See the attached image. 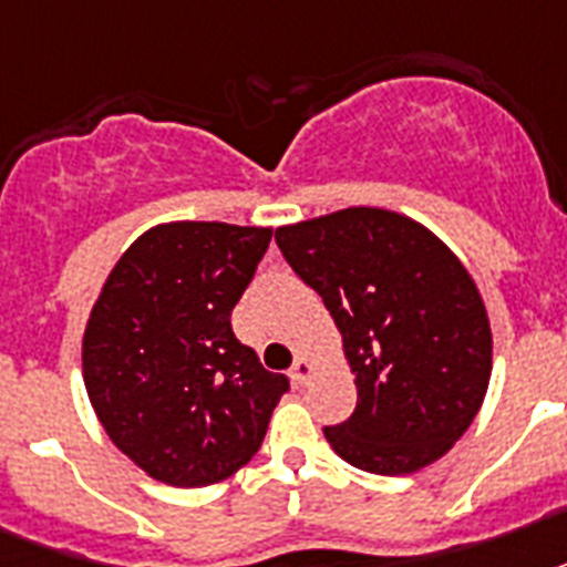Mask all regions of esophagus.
Returning a JSON list of instances; mask_svg holds the SVG:
<instances>
[{"mask_svg": "<svg viewBox=\"0 0 567 567\" xmlns=\"http://www.w3.org/2000/svg\"><path fill=\"white\" fill-rule=\"evenodd\" d=\"M311 372H315V363L308 361V358H297L291 367V381L297 388H306L308 381H311Z\"/></svg>", "mask_w": 567, "mask_h": 567, "instance_id": "34e87169", "label": "esophagus"}]
</instances>
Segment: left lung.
I'll return each instance as SVG.
<instances>
[{"instance_id":"8db88e82","label":"left lung","mask_w":567,"mask_h":567,"mask_svg":"<svg viewBox=\"0 0 567 567\" xmlns=\"http://www.w3.org/2000/svg\"><path fill=\"white\" fill-rule=\"evenodd\" d=\"M276 244L323 297L355 372V413L323 427L338 457L372 475H411L443 457L492 375L489 317L463 261L379 206L279 227Z\"/></svg>"}]
</instances>
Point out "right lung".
Wrapping results in <instances>:
<instances>
[{"instance_id":"1","label":"right lung","mask_w":567,"mask_h":567,"mask_svg":"<svg viewBox=\"0 0 567 567\" xmlns=\"http://www.w3.org/2000/svg\"><path fill=\"white\" fill-rule=\"evenodd\" d=\"M270 227L172 220L122 252L84 329L92 411L122 454L168 486H209L259 451L288 379L261 367L229 315Z\"/></svg>"}]
</instances>
